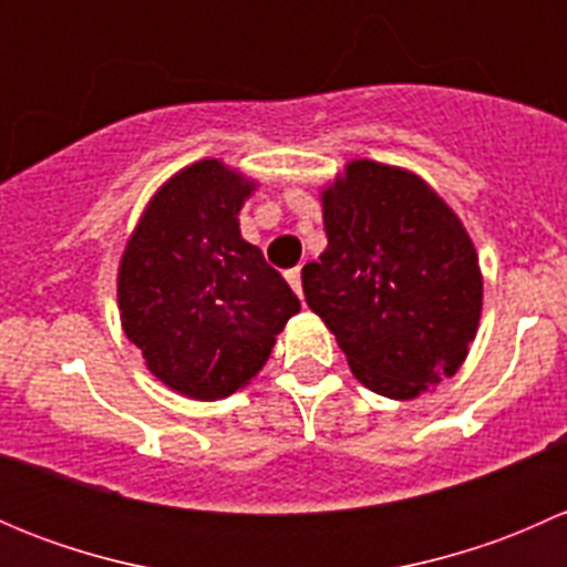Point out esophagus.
I'll return each instance as SVG.
<instances>
[{
  "label": "esophagus",
  "instance_id": "1",
  "mask_svg": "<svg viewBox=\"0 0 567 567\" xmlns=\"http://www.w3.org/2000/svg\"><path fill=\"white\" fill-rule=\"evenodd\" d=\"M285 279H288L290 288L296 290V296H301V268H290V271H285Z\"/></svg>",
  "mask_w": 567,
  "mask_h": 567
}]
</instances>
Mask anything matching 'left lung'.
<instances>
[{"label": "left lung", "mask_w": 567, "mask_h": 567, "mask_svg": "<svg viewBox=\"0 0 567 567\" xmlns=\"http://www.w3.org/2000/svg\"><path fill=\"white\" fill-rule=\"evenodd\" d=\"M326 244L301 268L351 373L392 400L458 373L477 334L483 274L455 210L409 169L353 158L320 194Z\"/></svg>", "instance_id": "left-lung-1"}]
</instances>
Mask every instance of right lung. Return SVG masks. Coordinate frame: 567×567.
<instances>
[{"instance_id": "add662e5", "label": "right lung", "mask_w": 567, "mask_h": 567, "mask_svg": "<svg viewBox=\"0 0 567 567\" xmlns=\"http://www.w3.org/2000/svg\"><path fill=\"white\" fill-rule=\"evenodd\" d=\"M255 186L219 158L188 164L153 194L120 257L125 337L186 398L244 390L301 310L282 274L241 238L238 214Z\"/></svg>"}]
</instances>
